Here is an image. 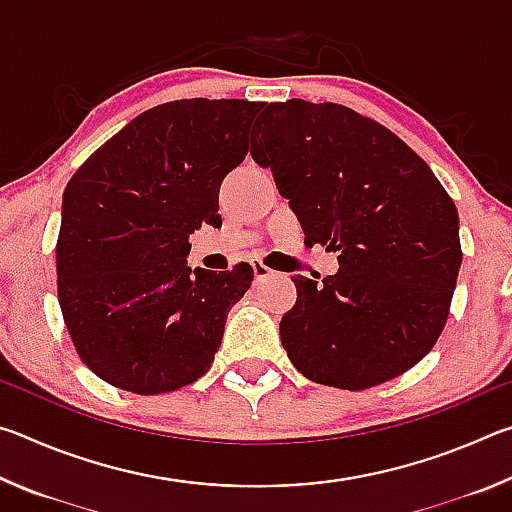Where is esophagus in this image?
<instances>
[{
    "mask_svg": "<svg viewBox=\"0 0 512 512\" xmlns=\"http://www.w3.org/2000/svg\"><path fill=\"white\" fill-rule=\"evenodd\" d=\"M253 273H255V280H266V277L273 275V268H268L262 262H253Z\"/></svg>",
    "mask_w": 512,
    "mask_h": 512,
    "instance_id": "1",
    "label": "esophagus"
}]
</instances>
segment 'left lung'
I'll list each match as a JSON object with an SVG mask.
<instances>
[{"label":"left lung","mask_w":512,"mask_h":512,"mask_svg":"<svg viewBox=\"0 0 512 512\" xmlns=\"http://www.w3.org/2000/svg\"><path fill=\"white\" fill-rule=\"evenodd\" d=\"M253 131L250 155L271 167L307 244L339 253L320 284L293 277L280 323L293 366L345 391L413 368L443 332L463 262L452 196L411 146L339 103H268Z\"/></svg>","instance_id":"left-lung-1"}]
</instances>
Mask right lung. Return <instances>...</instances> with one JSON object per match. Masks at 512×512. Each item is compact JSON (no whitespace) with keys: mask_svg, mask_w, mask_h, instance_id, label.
<instances>
[{"mask_svg":"<svg viewBox=\"0 0 512 512\" xmlns=\"http://www.w3.org/2000/svg\"><path fill=\"white\" fill-rule=\"evenodd\" d=\"M264 103L180 99L142 112L69 180L56 244L58 302L81 361L121 391L160 395L210 370L225 318L253 282L187 266L216 223Z\"/></svg>","mask_w":512,"mask_h":512,"instance_id":"right-lung-1","label":"right lung"}]
</instances>
